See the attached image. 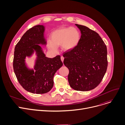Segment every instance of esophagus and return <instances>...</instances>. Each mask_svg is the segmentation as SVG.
<instances>
[{"label": "esophagus", "instance_id": "1", "mask_svg": "<svg viewBox=\"0 0 125 125\" xmlns=\"http://www.w3.org/2000/svg\"><path fill=\"white\" fill-rule=\"evenodd\" d=\"M64 58L63 56H61V61H62V62H63V61H64Z\"/></svg>", "mask_w": 125, "mask_h": 125}]
</instances>
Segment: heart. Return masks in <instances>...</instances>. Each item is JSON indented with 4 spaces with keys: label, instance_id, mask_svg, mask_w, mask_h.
Segmentation results:
<instances>
[{
    "label": "heart",
    "instance_id": "obj_1",
    "mask_svg": "<svg viewBox=\"0 0 125 125\" xmlns=\"http://www.w3.org/2000/svg\"><path fill=\"white\" fill-rule=\"evenodd\" d=\"M81 39L80 31L71 27H62L52 32L49 43L50 50L56 52L58 47L62 45L65 51L73 49L78 45Z\"/></svg>",
    "mask_w": 125,
    "mask_h": 125
}]
</instances>
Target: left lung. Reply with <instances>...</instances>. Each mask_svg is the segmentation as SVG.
<instances>
[{
	"label": "left lung",
	"mask_w": 125,
	"mask_h": 125,
	"mask_svg": "<svg viewBox=\"0 0 125 125\" xmlns=\"http://www.w3.org/2000/svg\"><path fill=\"white\" fill-rule=\"evenodd\" d=\"M75 25L81 32L80 41L75 48L63 54V63L69 69L70 87L76 91H88L97 87L105 74L107 48L96 32Z\"/></svg>",
	"instance_id": "left-lung-1"
}]
</instances>
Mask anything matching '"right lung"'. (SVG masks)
Instances as JSON below:
<instances>
[{
  "label": "right lung",
  "instance_id": "obj_1",
  "mask_svg": "<svg viewBox=\"0 0 125 125\" xmlns=\"http://www.w3.org/2000/svg\"><path fill=\"white\" fill-rule=\"evenodd\" d=\"M44 27L36 25L26 31L16 45L13 68L17 80L26 91L33 94H44L52 89L54 76L62 67L60 56L53 58L45 56L39 44H45ZM35 50L37 55L34 70H29L24 62L26 56H30Z\"/></svg>",
  "mask_w": 125,
  "mask_h": 125
}]
</instances>
